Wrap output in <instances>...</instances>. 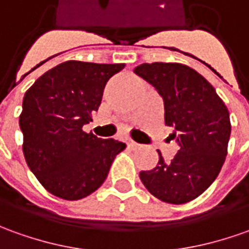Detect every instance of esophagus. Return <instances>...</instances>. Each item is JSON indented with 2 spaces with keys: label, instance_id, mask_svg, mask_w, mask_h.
Instances as JSON below:
<instances>
[{
  "label": "esophagus",
  "instance_id": "obj_1",
  "mask_svg": "<svg viewBox=\"0 0 249 249\" xmlns=\"http://www.w3.org/2000/svg\"><path fill=\"white\" fill-rule=\"evenodd\" d=\"M127 145L128 147H131V149H137V147L140 146V145H138L137 142L133 141V140H127Z\"/></svg>",
  "mask_w": 249,
  "mask_h": 249
}]
</instances>
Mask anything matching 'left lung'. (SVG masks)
Instances as JSON below:
<instances>
[{
	"label": "left lung",
	"mask_w": 249,
	"mask_h": 249,
	"mask_svg": "<svg viewBox=\"0 0 249 249\" xmlns=\"http://www.w3.org/2000/svg\"><path fill=\"white\" fill-rule=\"evenodd\" d=\"M137 75L164 100V121L179 149L171 161L141 171L143 186L162 202L181 205L209 188L224 165L231 137L229 111L203 75L181 63H142Z\"/></svg>",
	"instance_id": "left-lung-1"
}]
</instances>
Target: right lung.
Masks as SVG:
<instances>
[{
	"instance_id": "add662e5",
	"label": "right lung",
	"mask_w": 249,
	"mask_h": 249,
	"mask_svg": "<svg viewBox=\"0 0 249 249\" xmlns=\"http://www.w3.org/2000/svg\"><path fill=\"white\" fill-rule=\"evenodd\" d=\"M123 68L124 63L66 61L25 92L18 119L24 157L40 184L58 198L77 200L96 191L126 147L82 131L102 103L107 81Z\"/></svg>"
}]
</instances>
